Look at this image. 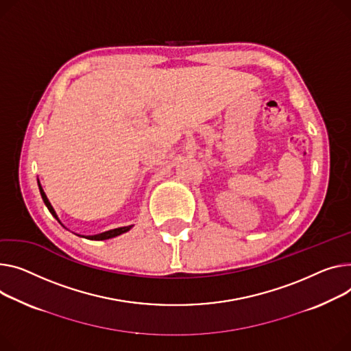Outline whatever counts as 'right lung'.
<instances>
[{"label":"right lung","mask_w":351,"mask_h":351,"mask_svg":"<svg viewBox=\"0 0 351 351\" xmlns=\"http://www.w3.org/2000/svg\"><path fill=\"white\" fill-rule=\"evenodd\" d=\"M38 186H39V192H40V196H42V199H43V202H45V204H46V207H48V210H49V212L52 213V216H53V217L60 223V220L58 219L56 212L53 210V207H52L51 202L48 200V197H46V195H45V192H43V189H42V186H40V183H39V182H38ZM131 227H132V226L119 227V228H112V230H108V231L100 232V234H96V236H80V237H84V239H87V240H108V239L117 237V236H120V234H124V232H127V231H130V230H131Z\"/></svg>","instance_id":"obj_1"}]
</instances>
